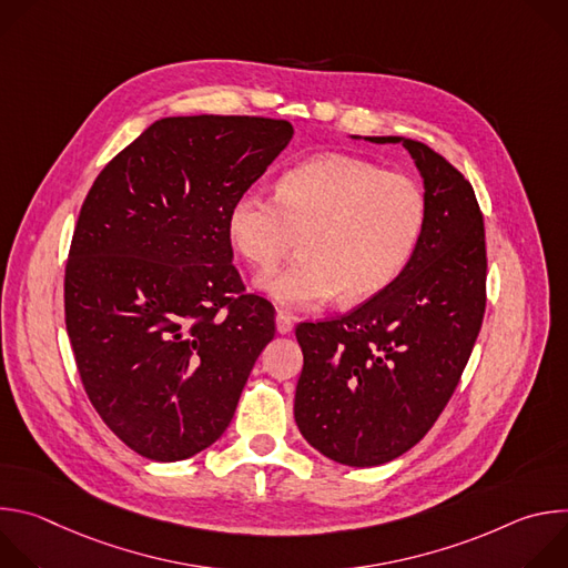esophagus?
I'll use <instances>...</instances> for the list:
<instances>
[{
	"label": "esophagus",
	"instance_id": "34e87169",
	"mask_svg": "<svg viewBox=\"0 0 568 568\" xmlns=\"http://www.w3.org/2000/svg\"><path fill=\"white\" fill-rule=\"evenodd\" d=\"M292 328H294V318H292L287 312L278 310V312H276V331H278L281 335H290Z\"/></svg>",
	"mask_w": 568,
	"mask_h": 568
}]
</instances>
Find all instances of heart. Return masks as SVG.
Wrapping results in <instances>:
<instances>
[{
  "label": "heart",
  "mask_w": 568,
  "mask_h": 568,
  "mask_svg": "<svg viewBox=\"0 0 568 568\" xmlns=\"http://www.w3.org/2000/svg\"><path fill=\"white\" fill-rule=\"evenodd\" d=\"M427 226L420 184L348 154L290 169L274 195L240 193L226 211L233 252L272 272L298 245L303 256L261 290L287 310H312L342 292L346 303L384 292L409 267Z\"/></svg>",
  "instance_id": "1"
}]
</instances>
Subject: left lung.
I'll return each instance as SVG.
<instances>
[{"instance_id":"8db88e82","label":"left lung","mask_w":568,"mask_h":568,"mask_svg":"<svg viewBox=\"0 0 568 568\" xmlns=\"http://www.w3.org/2000/svg\"><path fill=\"white\" fill-rule=\"evenodd\" d=\"M425 180L427 226L409 263L351 314L298 323L303 371L294 418L337 463L373 467L434 427L471 355L485 314V226L471 184L429 145L402 136Z\"/></svg>"}]
</instances>
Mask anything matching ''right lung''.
Listing matches in <instances>:
<instances>
[{"mask_svg":"<svg viewBox=\"0 0 568 568\" xmlns=\"http://www.w3.org/2000/svg\"><path fill=\"white\" fill-rule=\"evenodd\" d=\"M292 132L265 116L154 121L80 206L64 267L75 368L103 423L150 460L213 445L274 339L272 303L231 263L226 211Z\"/></svg>","mask_w":568,"mask_h":568,"instance_id":"1","label":"right lung"}]
</instances>
